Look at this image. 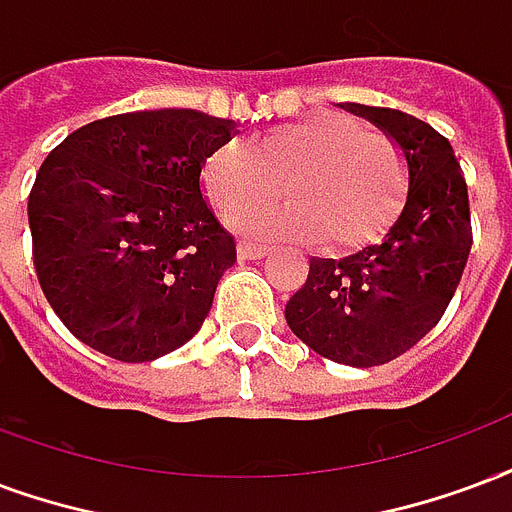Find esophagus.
<instances>
[{
  "label": "esophagus",
  "instance_id": "34e87169",
  "mask_svg": "<svg viewBox=\"0 0 512 512\" xmlns=\"http://www.w3.org/2000/svg\"><path fill=\"white\" fill-rule=\"evenodd\" d=\"M268 255V246L252 244V241H241L238 244V257L241 260H263Z\"/></svg>",
  "mask_w": 512,
  "mask_h": 512
}]
</instances>
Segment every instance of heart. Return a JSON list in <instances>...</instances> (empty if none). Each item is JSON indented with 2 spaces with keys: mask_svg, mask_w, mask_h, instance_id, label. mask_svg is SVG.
<instances>
[{
  "mask_svg": "<svg viewBox=\"0 0 512 512\" xmlns=\"http://www.w3.org/2000/svg\"><path fill=\"white\" fill-rule=\"evenodd\" d=\"M286 189H281V184ZM200 184L225 219L270 207L285 191L291 211L246 218L244 230L312 238L323 252H355L385 236L410 189L407 157L385 132L339 113L279 124L208 151Z\"/></svg>",
  "mask_w": 512,
  "mask_h": 512,
  "instance_id": "heart-1",
  "label": "heart"
}]
</instances>
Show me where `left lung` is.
<instances>
[{"label": "left lung", "mask_w": 512, "mask_h": 512, "mask_svg": "<svg viewBox=\"0 0 512 512\" xmlns=\"http://www.w3.org/2000/svg\"><path fill=\"white\" fill-rule=\"evenodd\" d=\"M347 111L401 146L407 203L382 244L344 260H312L285 320L323 358L366 369L412 350L442 320L467 266L472 222L467 181L445 135L391 108L350 102Z\"/></svg>", "instance_id": "8db88e82"}]
</instances>
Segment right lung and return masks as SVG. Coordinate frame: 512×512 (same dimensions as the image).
<instances>
[{
  "mask_svg": "<svg viewBox=\"0 0 512 512\" xmlns=\"http://www.w3.org/2000/svg\"><path fill=\"white\" fill-rule=\"evenodd\" d=\"M233 121L138 111L83 124L29 192L37 282L75 339L124 363L187 344L236 263V241L200 192Z\"/></svg>",
  "mask_w": 512,
  "mask_h": 512,
  "instance_id": "1",
  "label": "right lung"
}]
</instances>
